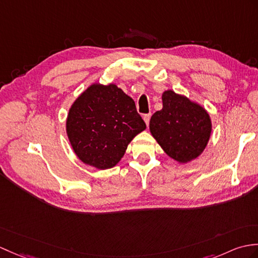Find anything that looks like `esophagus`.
<instances>
[{"label": "esophagus", "instance_id": "34e87169", "mask_svg": "<svg viewBox=\"0 0 258 258\" xmlns=\"http://www.w3.org/2000/svg\"><path fill=\"white\" fill-rule=\"evenodd\" d=\"M143 118H144V122L146 123V125H148L149 124V119H151V114H145L143 116Z\"/></svg>", "mask_w": 258, "mask_h": 258}]
</instances>
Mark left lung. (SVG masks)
Returning <instances> with one entry per match:
<instances>
[{"mask_svg": "<svg viewBox=\"0 0 258 258\" xmlns=\"http://www.w3.org/2000/svg\"><path fill=\"white\" fill-rule=\"evenodd\" d=\"M163 109L155 112L149 131L163 151L180 164L198 158L205 151L212 132L208 111L183 94L166 90Z\"/></svg>", "mask_w": 258, "mask_h": 258, "instance_id": "obj_1", "label": "left lung"}]
</instances>
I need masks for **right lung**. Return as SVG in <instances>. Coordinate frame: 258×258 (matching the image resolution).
Masks as SVG:
<instances>
[{"instance_id":"add662e5","label":"right lung","mask_w":258,"mask_h":258,"mask_svg":"<svg viewBox=\"0 0 258 258\" xmlns=\"http://www.w3.org/2000/svg\"><path fill=\"white\" fill-rule=\"evenodd\" d=\"M146 128L135 102L114 83H92L71 104L66 132L77 157L100 170L113 168Z\"/></svg>"}]
</instances>
